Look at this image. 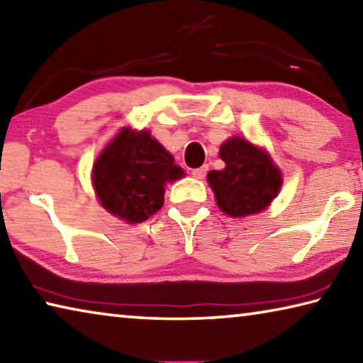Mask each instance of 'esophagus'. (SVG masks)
<instances>
[{
	"label": "esophagus",
	"instance_id": "1",
	"mask_svg": "<svg viewBox=\"0 0 363 363\" xmlns=\"http://www.w3.org/2000/svg\"><path fill=\"white\" fill-rule=\"evenodd\" d=\"M206 173H208V164H203V167L192 169V174H194V177H196V179H203Z\"/></svg>",
	"mask_w": 363,
	"mask_h": 363
}]
</instances>
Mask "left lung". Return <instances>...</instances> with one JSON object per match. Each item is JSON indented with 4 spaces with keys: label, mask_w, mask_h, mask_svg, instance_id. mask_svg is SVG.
I'll return each instance as SVG.
<instances>
[{
    "label": "left lung",
    "mask_w": 363,
    "mask_h": 363,
    "mask_svg": "<svg viewBox=\"0 0 363 363\" xmlns=\"http://www.w3.org/2000/svg\"><path fill=\"white\" fill-rule=\"evenodd\" d=\"M219 157L225 168L210 171L208 182L220 211L243 218L262 211L277 196L281 174L267 152L235 136L220 145Z\"/></svg>",
    "instance_id": "8db88e82"
}]
</instances>
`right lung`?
I'll return each instance as SVG.
<instances>
[{
	"mask_svg": "<svg viewBox=\"0 0 363 363\" xmlns=\"http://www.w3.org/2000/svg\"><path fill=\"white\" fill-rule=\"evenodd\" d=\"M184 171L149 131L125 128L96 160L93 184L102 206L128 223H143L164 201L167 182Z\"/></svg>",
	"mask_w": 363,
	"mask_h": 363,
	"instance_id": "1",
	"label": "right lung"
}]
</instances>
